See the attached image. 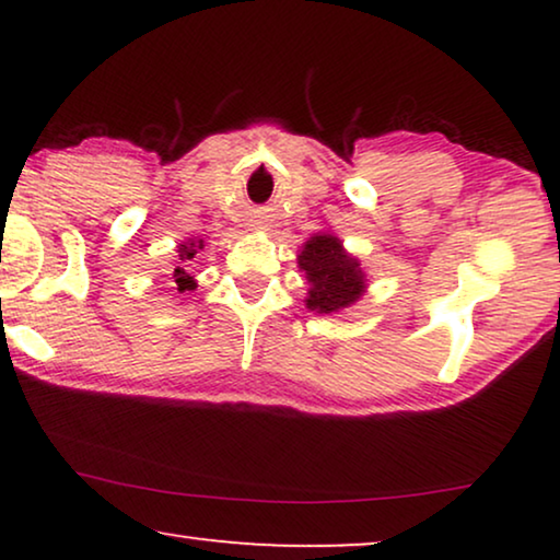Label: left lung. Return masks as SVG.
Instances as JSON below:
<instances>
[{
  "label": "left lung",
  "mask_w": 560,
  "mask_h": 560,
  "mask_svg": "<svg viewBox=\"0 0 560 560\" xmlns=\"http://www.w3.org/2000/svg\"><path fill=\"white\" fill-rule=\"evenodd\" d=\"M298 265L305 270L311 282L305 305L311 311L331 313L347 308L364 293V275L359 270V262L341 249V242L331 234L311 236Z\"/></svg>",
  "instance_id": "left-lung-1"
}]
</instances>
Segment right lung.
<instances>
[{
  "label": "right lung",
  "mask_w": 560,
  "mask_h": 560,
  "mask_svg": "<svg viewBox=\"0 0 560 560\" xmlns=\"http://www.w3.org/2000/svg\"><path fill=\"white\" fill-rule=\"evenodd\" d=\"M198 249H203V242H188V244H180V247H178L180 265L175 267L173 282H175V285H178L180 293H183V290L194 288V280H190V275H188V267H190V262H194V257H196Z\"/></svg>",
  "instance_id": "obj_1"
}]
</instances>
